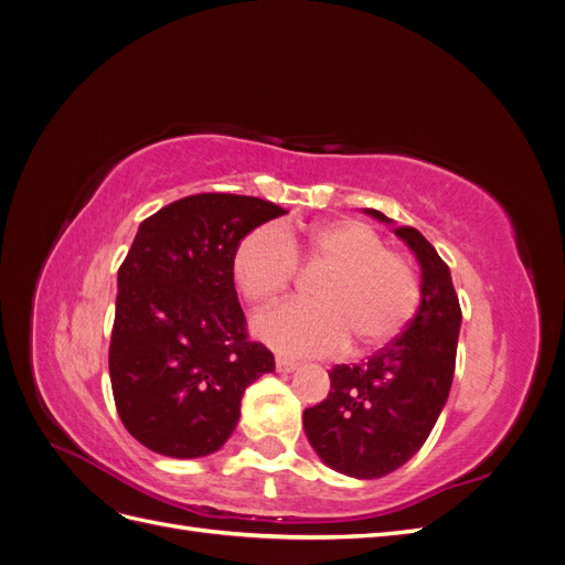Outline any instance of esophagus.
Here are the masks:
<instances>
[{"label": "esophagus", "mask_w": 565, "mask_h": 565, "mask_svg": "<svg viewBox=\"0 0 565 565\" xmlns=\"http://www.w3.org/2000/svg\"><path fill=\"white\" fill-rule=\"evenodd\" d=\"M297 367H299V363L289 361V358H282V355L276 358V370H278V372H295Z\"/></svg>", "instance_id": "1"}]
</instances>
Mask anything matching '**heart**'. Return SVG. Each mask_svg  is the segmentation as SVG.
Wrapping results in <instances>:
<instances>
[{
    "label": "heart",
    "instance_id": "b5f03b06",
    "mask_svg": "<svg viewBox=\"0 0 565 565\" xmlns=\"http://www.w3.org/2000/svg\"><path fill=\"white\" fill-rule=\"evenodd\" d=\"M299 259L330 268L316 282L318 301H287L254 320V332L287 353L320 355L380 349L396 337L419 303V280L403 254L361 221H324L301 233L259 226L233 252V278L254 303L276 301L295 282Z\"/></svg>",
    "mask_w": 565,
    "mask_h": 565
}]
</instances>
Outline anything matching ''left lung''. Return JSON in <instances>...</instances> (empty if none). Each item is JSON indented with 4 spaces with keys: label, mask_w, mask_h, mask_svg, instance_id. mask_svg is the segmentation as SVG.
<instances>
[{
    "label": "left lung",
    "mask_w": 565,
    "mask_h": 565,
    "mask_svg": "<svg viewBox=\"0 0 565 565\" xmlns=\"http://www.w3.org/2000/svg\"><path fill=\"white\" fill-rule=\"evenodd\" d=\"M382 224L391 218L365 210ZM422 266V301L407 330L358 365L330 370V393L303 409V429L330 469L382 478L403 467L448 401L461 324L450 268L413 226L393 228Z\"/></svg>",
    "instance_id": "1"
}]
</instances>
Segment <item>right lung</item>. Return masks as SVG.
I'll return each mask as SVG.
<instances>
[{"label":"right lung","instance_id":"obj_1","mask_svg":"<svg viewBox=\"0 0 565 565\" xmlns=\"http://www.w3.org/2000/svg\"><path fill=\"white\" fill-rule=\"evenodd\" d=\"M282 214L262 198L200 193L139 226L117 270L108 365L117 415L148 450L216 452L241 419L245 388L276 370L273 353L247 339L233 252Z\"/></svg>","mask_w":565,"mask_h":565}]
</instances>
